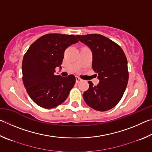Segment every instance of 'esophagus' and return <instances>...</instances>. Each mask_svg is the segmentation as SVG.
Wrapping results in <instances>:
<instances>
[{"mask_svg":"<svg viewBox=\"0 0 152 152\" xmlns=\"http://www.w3.org/2000/svg\"><path fill=\"white\" fill-rule=\"evenodd\" d=\"M80 81H82V79H81V78H80L79 77L76 76V83H78V82H80Z\"/></svg>","mask_w":152,"mask_h":152,"instance_id":"esophagus-1","label":"esophagus"}]
</instances>
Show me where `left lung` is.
<instances>
[{
	"instance_id": "left-lung-1",
	"label": "left lung",
	"mask_w": 152,
	"mask_h": 152,
	"mask_svg": "<svg viewBox=\"0 0 152 152\" xmlns=\"http://www.w3.org/2000/svg\"><path fill=\"white\" fill-rule=\"evenodd\" d=\"M78 40L91 49L92 68L97 74L99 84L84 92L86 103L94 110L106 111L116 106L127 85V60L124 51L116 43L100 34L76 35Z\"/></svg>"
}]
</instances>
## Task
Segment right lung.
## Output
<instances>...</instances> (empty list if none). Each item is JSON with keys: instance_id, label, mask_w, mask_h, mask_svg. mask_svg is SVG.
Listing matches in <instances>:
<instances>
[{"instance_id": "add662e5", "label": "right lung", "mask_w": 152, "mask_h": 152, "mask_svg": "<svg viewBox=\"0 0 152 152\" xmlns=\"http://www.w3.org/2000/svg\"><path fill=\"white\" fill-rule=\"evenodd\" d=\"M77 42L73 35L51 33L42 36L28 49L22 63L23 81L29 96L39 107L54 108L68 96L75 76L55 75V69L61 68L66 49Z\"/></svg>"}]
</instances>
